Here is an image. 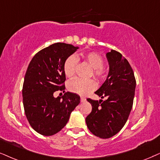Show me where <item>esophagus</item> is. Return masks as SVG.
<instances>
[{"label": "esophagus", "instance_id": "34e87169", "mask_svg": "<svg viewBox=\"0 0 160 160\" xmlns=\"http://www.w3.org/2000/svg\"><path fill=\"white\" fill-rule=\"evenodd\" d=\"M86 101V98L84 97V96H81V102H84Z\"/></svg>", "mask_w": 160, "mask_h": 160}]
</instances>
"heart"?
Instances as JSON below:
<instances>
[{
  "label": "heart",
  "mask_w": 160,
  "mask_h": 160,
  "mask_svg": "<svg viewBox=\"0 0 160 160\" xmlns=\"http://www.w3.org/2000/svg\"><path fill=\"white\" fill-rule=\"evenodd\" d=\"M82 58L90 64L92 68V75L98 80H102L106 78L108 75L107 69L103 67V58L99 54L96 52H82L79 56H70L65 60L64 63V72L68 78H72L74 76L77 64V60ZM96 83L94 80H83L76 78L70 81L68 84L70 91L81 96H86L90 92L93 91L96 88Z\"/></svg>",
  "instance_id": "obj_1"
}]
</instances>
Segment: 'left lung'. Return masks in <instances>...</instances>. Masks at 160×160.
Instances as JSON below:
<instances>
[{"mask_svg": "<svg viewBox=\"0 0 160 160\" xmlns=\"http://www.w3.org/2000/svg\"><path fill=\"white\" fill-rule=\"evenodd\" d=\"M109 63L107 79L95 93L99 102L88 98L92 111L86 117L88 129L93 135L108 139L125 125L133 107L136 79L129 62L121 53L112 50L106 54Z\"/></svg>", "mask_w": 160, "mask_h": 160, "instance_id": "8db88e82", "label": "left lung"}]
</instances>
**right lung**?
I'll use <instances>...</instances> for the list:
<instances>
[{
	"mask_svg": "<svg viewBox=\"0 0 160 160\" xmlns=\"http://www.w3.org/2000/svg\"><path fill=\"white\" fill-rule=\"evenodd\" d=\"M77 49L65 43L50 45L35 55L26 72L22 90L24 112L31 127L41 135L60 131L80 103V96L70 92L62 98L53 96L65 89L64 63Z\"/></svg>",
	"mask_w": 160,
	"mask_h": 160,
	"instance_id": "obj_1",
	"label": "right lung"
}]
</instances>
